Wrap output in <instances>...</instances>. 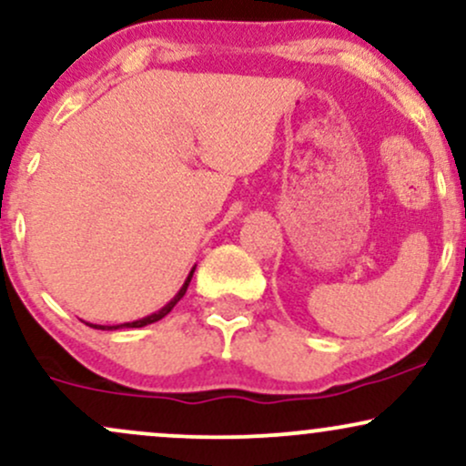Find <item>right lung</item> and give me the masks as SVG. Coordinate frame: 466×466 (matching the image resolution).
Returning <instances> with one entry per match:
<instances>
[{
  "mask_svg": "<svg viewBox=\"0 0 466 466\" xmlns=\"http://www.w3.org/2000/svg\"><path fill=\"white\" fill-rule=\"evenodd\" d=\"M192 274H195V267H192V269H190V274H188V278H186V282H184V285H181V289H179V291H177V296H175L173 300H170L168 304H166V307L159 309V311H155V313H151V315H147V318H142V319H136V322L116 324V326H103V324H89V326H92V329H100V330H117V329H142V326H147V324H153V322H157V319H162L164 315H168L170 311H173V307H175V304H177V302L181 300V298H184L186 289H188L190 280H192Z\"/></svg>",
  "mask_w": 466,
  "mask_h": 466,
  "instance_id": "right-lung-1",
  "label": "right lung"
}]
</instances>
